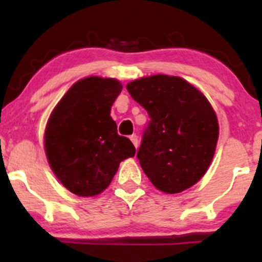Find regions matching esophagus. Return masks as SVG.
Instances as JSON below:
<instances>
[{
	"label": "esophagus",
	"instance_id": "34e87169",
	"mask_svg": "<svg viewBox=\"0 0 262 262\" xmlns=\"http://www.w3.org/2000/svg\"><path fill=\"white\" fill-rule=\"evenodd\" d=\"M129 139L132 140V143H133V145L135 146V148H138V143H139V140H138L137 135H135V134L130 135V137H129Z\"/></svg>",
	"mask_w": 262,
	"mask_h": 262
}]
</instances>
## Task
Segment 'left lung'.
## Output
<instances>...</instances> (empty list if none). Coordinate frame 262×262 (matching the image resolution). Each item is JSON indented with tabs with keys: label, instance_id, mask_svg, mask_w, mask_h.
<instances>
[{
	"label": "left lung",
	"instance_id": "obj_1",
	"mask_svg": "<svg viewBox=\"0 0 262 262\" xmlns=\"http://www.w3.org/2000/svg\"><path fill=\"white\" fill-rule=\"evenodd\" d=\"M127 90L150 117L137 156L152 185L172 194L197 183L212 162L219 133L208 100L169 75L132 81Z\"/></svg>",
	"mask_w": 262,
	"mask_h": 262
}]
</instances>
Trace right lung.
Instances as JSON below:
<instances>
[{
  "label": "right lung",
  "instance_id": "obj_1",
  "mask_svg": "<svg viewBox=\"0 0 262 262\" xmlns=\"http://www.w3.org/2000/svg\"><path fill=\"white\" fill-rule=\"evenodd\" d=\"M122 89L116 79L86 77L71 86L50 114L44 135L48 161L59 181L77 196L103 192L121 161L135 154L111 117Z\"/></svg>",
  "mask_w": 262,
  "mask_h": 262
}]
</instances>
